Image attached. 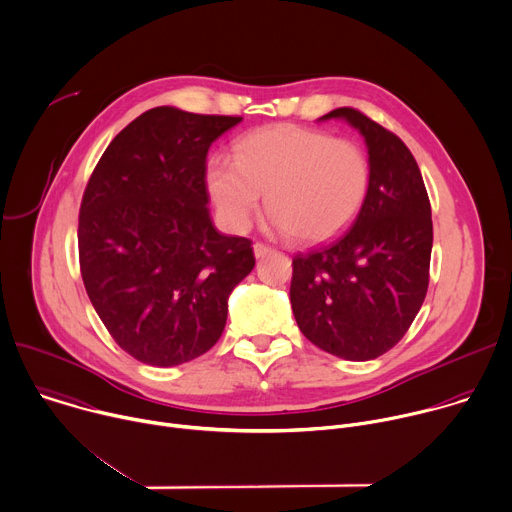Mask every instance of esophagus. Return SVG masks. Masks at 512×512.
I'll use <instances>...</instances> for the list:
<instances>
[{
  "mask_svg": "<svg viewBox=\"0 0 512 512\" xmlns=\"http://www.w3.org/2000/svg\"><path fill=\"white\" fill-rule=\"evenodd\" d=\"M273 249L269 247V245H265V243H261V241H257L255 245H253V253H255V257H265V255H269Z\"/></svg>",
  "mask_w": 512,
  "mask_h": 512,
  "instance_id": "1",
  "label": "esophagus"
}]
</instances>
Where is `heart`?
<instances>
[{
  "label": "heart",
  "instance_id": "obj_1",
  "mask_svg": "<svg viewBox=\"0 0 512 512\" xmlns=\"http://www.w3.org/2000/svg\"><path fill=\"white\" fill-rule=\"evenodd\" d=\"M370 177V158L360 142L293 124L243 136L233 160L217 156L207 173L229 229L245 231L265 193L269 227L301 243L342 233L360 213Z\"/></svg>",
  "mask_w": 512,
  "mask_h": 512
}]
</instances>
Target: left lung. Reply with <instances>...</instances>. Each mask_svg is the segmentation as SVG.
Listing matches in <instances>:
<instances>
[{
  "mask_svg": "<svg viewBox=\"0 0 512 512\" xmlns=\"http://www.w3.org/2000/svg\"><path fill=\"white\" fill-rule=\"evenodd\" d=\"M368 144L370 189L350 229L293 257L291 309L323 352L366 362L392 350L418 315L430 281L432 211L410 148L358 108H335Z\"/></svg>",
  "mask_w": 512,
  "mask_h": 512,
  "instance_id": "left-lung-1",
  "label": "left lung"
}]
</instances>
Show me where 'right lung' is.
<instances>
[{
  "label": "right lung",
  "instance_id": "obj_1",
  "mask_svg": "<svg viewBox=\"0 0 512 512\" xmlns=\"http://www.w3.org/2000/svg\"><path fill=\"white\" fill-rule=\"evenodd\" d=\"M241 116L146 110L120 130L86 185L78 257L86 293L134 360L170 368L209 352L227 297L255 267L251 239L209 217L207 154Z\"/></svg>",
  "mask_w": 512,
  "mask_h": 512
}]
</instances>
